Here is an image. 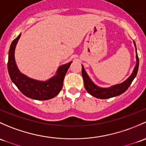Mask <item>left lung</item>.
I'll list each match as a JSON object with an SVG mask.
<instances>
[{
  "mask_svg": "<svg viewBox=\"0 0 146 146\" xmlns=\"http://www.w3.org/2000/svg\"><path fill=\"white\" fill-rule=\"evenodd\" d=\"M134 44L135 46V49H136V64L135 66L134 70H133L131 76H129L125 81H124L122 83L117 84V85H115L111 86L110 87H107V88H104V87H100L92 81L90 78L86 73L84 66L82 65V76L84 80V85L85 87L87 90V92L89 94L92 95V96H94V97L97 98V99H110V98L114 97V96H119V95L122 94L124 93L127 89L129 88L130 85L131 84L132 81L136 77V74H137L138 70H139V57H138L137 52H136V46L134 41Z\"/></svg>",
  "mask_w": 146,
  "mask_h": 146,
  "instance_id": "1",
  "label": "left lung"
}]
</instances>
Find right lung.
I'll list each match as a JSON object with an SVG mask.
<instances>
[{
  "instance_id": "obj_1",
  "label": "right lung",
  "mask_w": 146,
  "mask_h": 146,
  "mask_svg": "<svg viewBox=\"0 0 146 146\" xmlns=\"http://www.w3.org/2000/svg\"><path fill=\"white\" fill-rule=\"evenodd\" d=\"M20 36L21 33L12 41L9 50L7 70L10 79L21 92L27 97L42 101L52 99L62 89L64 77L72 61L60 66L56 75L47 80L40 81L30 78L19 71L15 61V48Z\"/></svg>"
}]
</instances>
